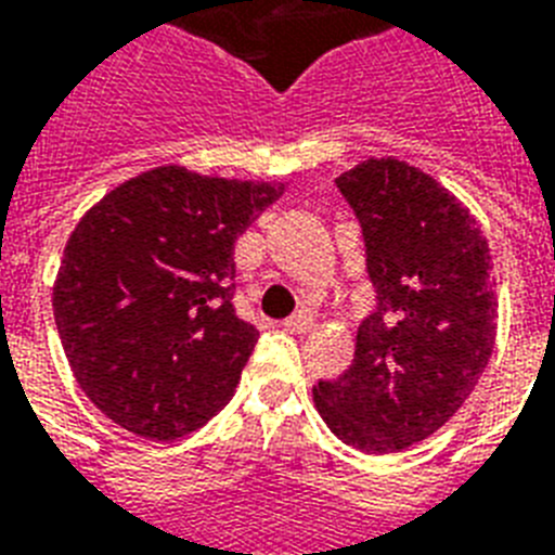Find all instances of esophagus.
I'll return each mask as SVG.
<instances>
[{
  "instance_id": "1",
  "label": "esophagus",
  "mask_w": 555,
  "mask_h": 555,
  "mask_svg": "<svg viewBox=\"0 0 555 555\" xmlns=\"http://www.w3.org/2000/svg\"><path fill=\"white\" fill-rule=\"evenodd\" d=\"M285 328L291 331V334H308V331L313 328V317L308 311L294 313L291 320H285Z\"/></svg>"
}]
</instances>
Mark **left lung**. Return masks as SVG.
Returning <instances> with one entry per match:
<instances>
[{"label": "left lung", "instance_id": "8db88e82", "mask_svg": "<svg viewBox=\"0 0 555 555\" xmlns=\"http://www.w3.org/2000/svg\"><path fill=\"white\" fill-rule=\"evenodd\" d=\"M337 186L363 227L377 311L346 374L320 379L313 403L343 443L386 455L452 421L490 363L492 256L464 201L405 160L369 158Z\"/></svg>", "mask_w": 555, "mask_h": 555}]
</instances>
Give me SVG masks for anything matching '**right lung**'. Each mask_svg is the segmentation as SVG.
Wrapping results in <instances>:
<instances>
[{
  "instance_id": "obj_1",
  "label": "right lung",
  "mask_w": 555,
  "mask_h": 555,
  "mask_svg": "<svg viewBox=\"0 0 555 555\" xmlns=\"http://www.w3.org/2000/svg\"><path fill=\"white\" fill-rule=\"evenodd\" d=\"M285 192L167 164L68 235L54 320L77 386L141 438H184L233 397L259 331L233 311L235 238Z\"/></svg>"
}]
</instances>
